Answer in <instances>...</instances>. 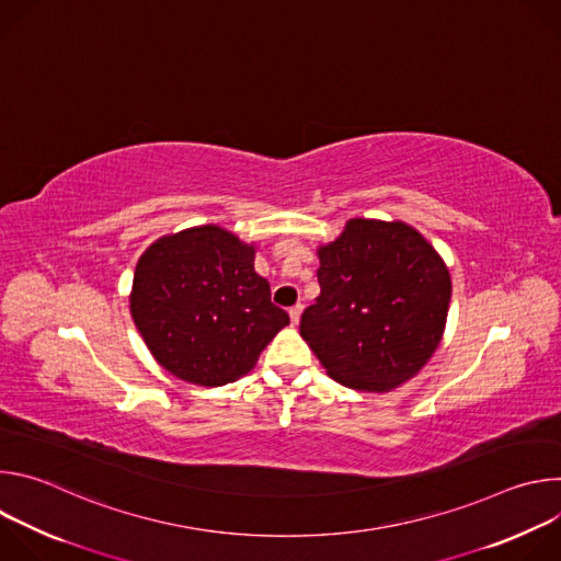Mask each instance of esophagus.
Masks as SVG:
<instances>
[{
	"mask_svg": "<svg viewBox=\"0 0 561 561\" xmlns=\"http://www.w3.org/2000/svg\"><path fill=\"white\" fill-rule=\"evenodd\" d=\"M301 310H304V306H301V304H295V306L288 310V314H290V324H293V327H297V324H299Z\"/></svg>",
	"mask_w": 561,
	"mask_h": 561,
	"instance_id": "esophagus-1",
	"label": "esophagus"
}]
</instances>
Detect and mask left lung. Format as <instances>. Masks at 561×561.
Here are the masks:
<instances>
[{
	"instance_id": "left-lung-1",
	"label": "left lung",
	"mask_w": 561,
	"mask_h": 561,
	"mask_svg": "<svg viewBox=\"0 0 561 561\" xmlns=\"http://www.w3.org/2000/svg\"><path fill=\"white\" fill-rule=\"evenodd\" d=\"M319 297L299 333L340 383L388 392L415 377L444 335L450 275L402 221L351 219L319 249Z\"/></svg>"
}]
</instances>
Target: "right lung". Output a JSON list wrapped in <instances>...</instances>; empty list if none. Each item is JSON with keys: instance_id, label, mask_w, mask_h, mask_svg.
Wrapping results in <instances>:
<instances>
[{"instance_id": "add662e5", "label": "right lung", "mask_w": 561, "mask_h": 561, "mask_svg": "<svg viewBox=\"0 0 561 561\" xmlns=\"http://www.w3.org/2000/svg\"><path fill=\"white\" fill-rule=\"evenodd\" d=\"M253 262L255 249L219 226L162 237L139 257L130 312L169 373L224 386L249 373L290 322Z\"/></svg>"}]
</instances>
